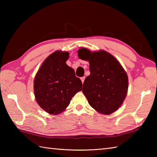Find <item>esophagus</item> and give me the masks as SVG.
<instances>
[{"mask_svg": "<svg viewBox=\"0 0 157 157\" xmlns=\"http://www.w3.org/2000/svg\"><path fill=\"white\" fill-rule=\"evenodd\" d=\"M84 79H85V77H82V78H81V80H82V84H84Z\"/></svg>", "mask_w": 157, "mask_h": 157, "instance_id": "1", "label": "esophagus"}]
</instances>
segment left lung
Wrapping results in <instances>:
<instances>
[{"mask_svg": "<svg viewBox=\"0 0 157 157\" xmlns=\"http://www.w3.org/2000/svg\"><path fill=\"white\" fill-rule=\"evenodd\" d=\"M78 56L90 63V74L86 77L82 88L90 105L102 114H111L121 106L128 93V78L125 70L105 51L91 52L82 48Z\"/></svg>", "mask_w": 157, "mask_h": 157, "instance_id": "1", "label": "left lung"}]
</instances>
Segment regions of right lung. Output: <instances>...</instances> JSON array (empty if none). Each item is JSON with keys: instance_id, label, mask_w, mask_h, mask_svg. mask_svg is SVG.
Here are the masks:
<instances>
[{"instance_id": "add662e5", "label": "right lung", "mask_w": 157, "mask_h": 157, "mask_svg": "<svg viewBox=\"0 0 157 157\" xmlns=\"http://www.w3.org/2000/svg\"><path fill=\"white\" fill-rule=\"evenodd\" d=\"M69 55L68 52L59 51L52 53L42 63L34 78L36 102L49 114L64 111L72 97L82 90L81 79L66 64Z\"/></svg>"}]
</instances>
